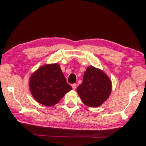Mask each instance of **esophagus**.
Listing matches in <instances>:
<instances>
[{
  "mask_svg": "<svg viewBox=\"0 0 146 146\" xmlns=\"http://www.w3.org/2000/svg\"><path fill=\"white\" fill-rule=\"evenodd\" d=\"M72 86L73 90H75V89L76 88V84H72V86Z\"/></svg>",
  "mask_w": 146,
  "mask_h": 146,
  "instance_id": "esophagus-1",
  "label": "esophagus"
}]
</instances>
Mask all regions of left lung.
I'll list each match as a JSON object with an SVG mask.
<instances>
[{"mask_svg":"<svg viewBox=\"0 0 146 146\" xmlns=\"http://www.w3.org/2000/svg\"><path fill=\"white\" fill-rule=\"evenodd\" d=\"M112 83L102 70L88 66L83 76V81L76 91L86 106L97 108L103 104L111 95Z\"/></svg>","mask_w":146,"mask_h":146,"instance_id":"1","label":"left lung"}]
</instances>
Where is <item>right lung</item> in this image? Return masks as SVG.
I'll use <instances>...</instances> for the list:
<instances>
[{
    "label": "right lung",
    "mask_w": 146,
    "mask_h": 146,
    "mask_svg": "<svg viewBox=\"0 0 146 146\" xmlns=\"http://www.w3.org/2000/svg\"><path fill=\"white\" fill-rule=\"evenodd\" d=\"M29 86L35 99L48 107L56 104L66 93L72 90L57 63L40 66L31 75Z\"/></svg>",
    "instance_id": "add662e5"
}]
</instances>
